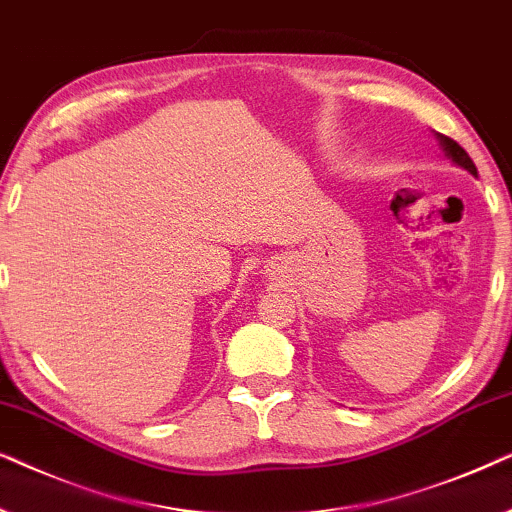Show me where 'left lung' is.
<instances>
[{
	"label": "left lung",
	"instance_id": "8db88e82",
	"mask_svg": "<svg viewBox=\"0 0 512 512\" xmlns=\"http://www.w3.org/2000/svg\"><path fill=\"white\" fill-rule=\"evenodd\" d=\"M438 135V140H440V147L445 149V154L449 156V159H452L456 166H461V168H466L468 173H473V175H478V168H475V163H473V159H470V156L466 154V149H463L459 142L456 140H452V138H447V135H440V133H435Z\"/></svg>",
	"mask_w": 512,
	"mask_h": 512
}]
</instances>
